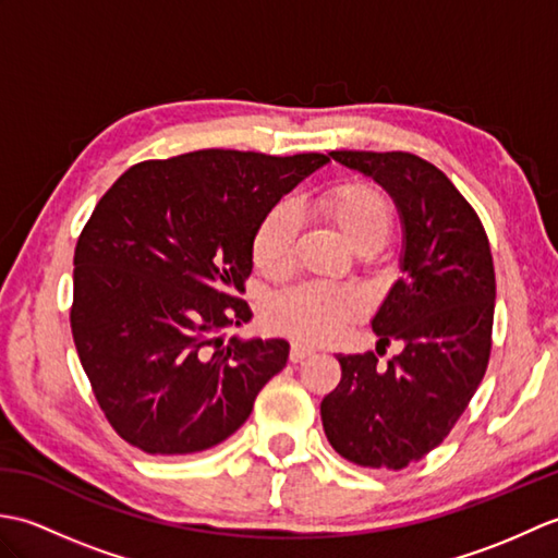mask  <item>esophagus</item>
Wrapping results in <instances>:
<instances>
[{
	"label": "esophagus",
	"mask_w": 558,
	"mask_h": 558,
	"mask_svg": "<svg viewBox=\"0 0 558 558\" xmlns=\"http://www.w3.org/2000/svg\"><path fill=\"white\" fill-rule=\"evenodd\" d=\"M316 350L312 345H304V342H292L290 348V360L292 362H302L304 357H310V354H314Z\"/></svg>",
	"instance_id": "34e87169"
}]
</instances>
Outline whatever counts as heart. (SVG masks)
<instances>
[{
	"mask_svg": "<svg viewBox=\"0 0 558 558\" xmlns=\"http://www.w3.org/2000/svg\"><path fill=\"white\" fill-rule=\"evenodd\" d=\"M322 210L338 225L354 252H376L388 240L393 228V206L388 196L372 184L350 182L330 189L322 196ZM298 220L290 206H276L254 236V264L276 276L290 266ZM357 312V294L350 288L306 286L280 292L270 302V316L280 328L304 340H328L342 333L350 318Z\"/></svg>",
	"mask_w": 558,
	"mask_h": 558,
	"instance_id": "heart-1",
	"label": "heart"
}]
</instances>
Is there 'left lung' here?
<instances>
[{"mask_svg":"<svg viewBox=\"0 0 558 558\" xmlns=\"http://www.w3.org/2000/svg\"><path fill=\"white\" fill-rule=\"evenodd\" d=\"M393 198L400 278L372 318L374 352L338 354L342 378L322 402L330 446L362 468L402 470L444 441L489 364L494 260L487 232L448 177L412 153L330 150Z\"/></svg>","mask_w":558,"mask_h":558,"instance_id":"obj_1","label":"left lung"}]
</instances>
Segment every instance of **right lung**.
Instances as JSON below:
<instances>
[{
	"instance_id": "1",
	"label": "right lung",
	"mask_w": 558,
	"mask_h": 558,
	"mask_svg": "<svg viewBox=\"0 0 558 558\" xmlns=\"http://www.w3.org/2000/svg\"><path fill=\"white\" fill-rule=\"evenodd\" d=\"M322 153L194 150L129 168L83 228L71 333L105 417L150 456L222 444L288 364L282 338L225 340L252 322L240 294L258 225Z\"/></svg>"
}]
</instances>
